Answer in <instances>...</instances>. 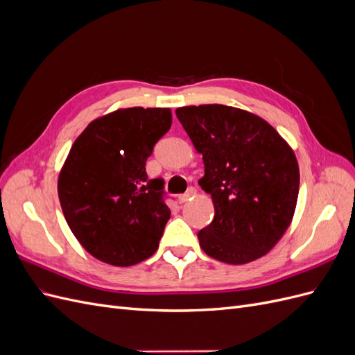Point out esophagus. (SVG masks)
<instances>
[{
    "label": "esophagus",
    "mask_w": 355,
    "mask_h": 355,
    "mask_svg": "<svg viewBox=\"0 0 355 355\" xmlns=\"http://www.w3.org/2000/svg\"><path fill=\"white\" fill-rule=\"evenodd\" d=\"M196 196V188H189L187 192H185V194H182V196H179V202L180 204H184V202H187L188 200H191L192 197H194Z\"/></svg>",
    "instance_id": "1"
}]
</instances>
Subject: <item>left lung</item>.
<instances>
[{
	"instance_id": "8db88e82",
	"label": "left lung",
	"mask_w": 355,
	"mask_h": 355,
	"mask_svg": "<svg viewBox=\"0 0 355 355\" xmlns=\"http://www.w3.org/2000/svg\"><path fill=\"white\" fill-rule=\"evenodd\" d=\"M176 116L202 155L198 184L214 204V219L198 232L201 249L232 265L263 256L296 209L299 167L292 148L261 116L232 106H184Z\"/></svg>"
}]
</instances>
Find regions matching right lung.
Segmentation results:
<instances>
[{
	"instance_id": "add662e5",
	"label": "right lung",
	"mask_w": 355,
	"mask_h": 355,
	"mask_svg": "<svg viewBox=\"0 0 355 355\" xmlns=\"http://www.w3.org/2000/svg\"><path fill=\"white\" fill-rule=\"evenodd\" d=\"M171 125L168 108H127L92 121L73 142L58 182L71 231L99 261L130 266L151 257L170 209L164 180L146 159Z\"/></svg>"
}]
</instances>
